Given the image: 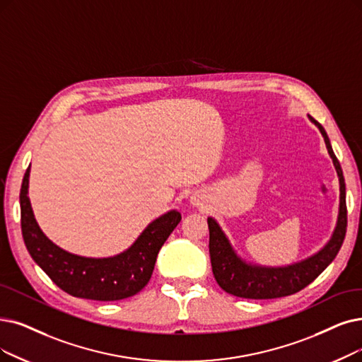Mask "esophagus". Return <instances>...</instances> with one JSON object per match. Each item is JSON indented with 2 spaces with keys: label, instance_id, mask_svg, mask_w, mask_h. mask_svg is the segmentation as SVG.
Instances as JSON below:
<instances>
[{
  "label": "esophagus",
  "instance_id": "esophagus-1",
  "mask_svg": "<svg viewBox=\"0 0 362 362\" xmlns=\"http://www.w3.org/2000/svg\"><path fill=\"white\" fill-rule=\"evenodd\" d=\"M190 205L194 206V208H199V209H205L206 208V197H205V194L194 193L190 197Z\"/></svg>",
  "mask_w": 362,
  "mask_h": 362
}]
</instances>
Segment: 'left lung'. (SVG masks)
Returning <instances> with one entry per match:
<instances>
[{"instance_id": "left-lung-1", "label": "left lung", "mask_w": 362, "mask_h": 362, "mask_svg": "<svg viewBox=\"0 0 362 362\" xmlns=\"http://www.w3.org/2000/svg\"><path fill=\"white\" fill-rule=\"evenodd\" d=\"M308 117L317 129H320L321 135L324 136L328 154L339 177L340 196L336 227L332 230L329 240L313 255L293 264L272 267L250 263L247 259H243L236 252L233 245L230 243L218 221L212 218V216H208L209 255L214 276L216 279V284L231 296L242 298L266 300L298 293L320 276V274L331 264L332 259L336 258L341 248L346 236V226H348L346 185L343 170L334 151H332L325 129L313 117H310V115H308Z\"/></svg>"}]
</instances>
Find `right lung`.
Masks as SVG:
<instances>
[{
    "label": "right lung",
    "instance_id": "obj_1",
    "mask_svg": "<svg viewBox=\"0 0 362 362\" xmlns=\"http://www.w3.org/2000/svg\"><path fill=\"white\" fill-rule=\"evenodd\" d=\"M31 165L21 189V224L26 250L34 262L65 293L89 300L115 301L132 297L151 278L156 258L180 221L181 214L172 209L151 221L126 251L104 258L68 252L53 243L40 228L28 197Z\"/></svg>",
    "mask_w": 362,
    "mask_h": 362
}]
</instances>
